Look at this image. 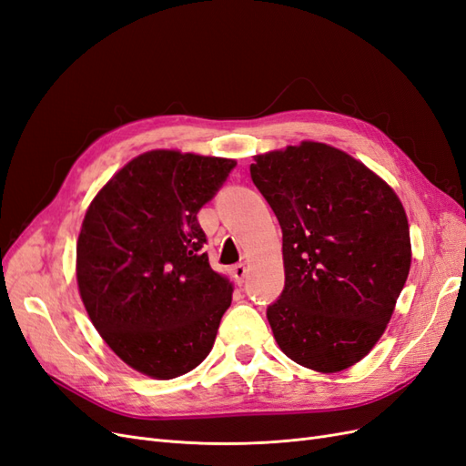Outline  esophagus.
Returning a JSON list of instances; mask_svg holds the SVG:
<instances>
[{"instance_id":"1","label":"esophagus","mask_w":466,"mask_h":466,"mask_svg":"<svg viewBox=\"0 0 466 466\" xmlns=\"http://www.w3.org/2000/svg\"><path fill=\"white\" fill-rule=\"evenodd\" d=\"M231 272H233V278H235L237 284H243L248 270H247V266H245V264H235V266L231 268Z\"/></svg>"}]
</instances>
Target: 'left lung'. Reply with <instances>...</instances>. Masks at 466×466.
<instances>
[{
    "instance_id": "1",
    "label": "left lung",
    "mask_w": 466,
    "mask_h": 466,
    "mask_svg": "<svg viewBox=\"0 0 466 466\" xmlns=\"http://www.w3.org/2000/svg\"><path fill=\"white\" fill-rule=\"evenodd\" d=\"M250 178L284 241L286 284L266 309L276 342L303 368L342 371L385 332L410 270L399 196L363 163L317 142L257 155Z\"/></svg>"
}]
</instances>
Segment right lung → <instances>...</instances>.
Wrapping results in <instances>:
<instances>
[{"label": "right lung", "mask_w": 466, "mask_h": 466, "mask_svg": "<svg viewBox=\"0 0 466 466\" xmlns=\"http://www.w3.org/2000/svg\"><path fill=\"white\" fill-rule=\"evenodd\" d=\"M233 159L147 151L95 196L77 241V286L115 354L155 379L185 375L216 342L231 284L211 270L198 211Z\"/></svg>", "instance_id": "add662e5"}]
</instances>
